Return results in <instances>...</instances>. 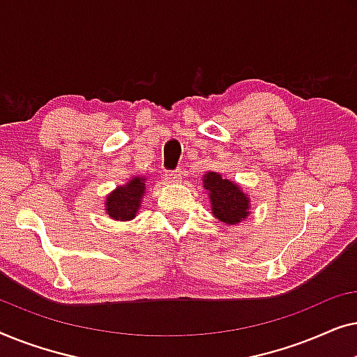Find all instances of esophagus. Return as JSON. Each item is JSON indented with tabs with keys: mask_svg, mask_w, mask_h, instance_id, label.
I'll list each match as a JSON object with an SVG mask.
<instances>
[{
	"mask_svg": "<svg viewBox=\"0 0 357 357\" xmlns=\"http://www.w3.org/2000/svg\"><path fill=\"white\" fill-rule=\"evenodd\" d=\"M180 178H182V170L180 169L165 172V180H167V182H178Z\"/></svg>",
	"mask_w": 357,
	"mask_h": 357,
	"instance_id": "1",
	"label": "esophagus"
}]
</instances>
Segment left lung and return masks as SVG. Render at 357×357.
<instances>
[{"instance_id": "obj_1", "label": "left lung", "mask_w": 357, "mask_h": 357, "mask_svg": "<svg viewBox=\"0 0 357 357\" xmlns=\"http://www.w3.org/2000/svg\"><path fill=\"white\" fill-rule=\"evenodd\" d=\"M203 187L206 188L209 202H211V211L221 222L229 226L245 221L250 214V199L245 192L232 180L224 178L218 172H206L203 175Z\"/></svg>"}]
</instances>
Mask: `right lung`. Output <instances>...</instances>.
Wrapping results in <instances>:
<instances>
[{
  "instance_id": "obj_1",
  "label": "right lung",
  "mask_w": 357,
  "mask_h": 357,
  "mask_svg": "<svg viewBox=\"0 0 357 357\" xmlns=\"http://www.w3.org/2000/svg\"><path fill=\"white\" fill-rule=\"evenodd\" d=\"M144 177H133L130 182L115 188L105 199V213L116 221H131L141 208V198L146 190Z\"/></svg>"
}]
</instances>
